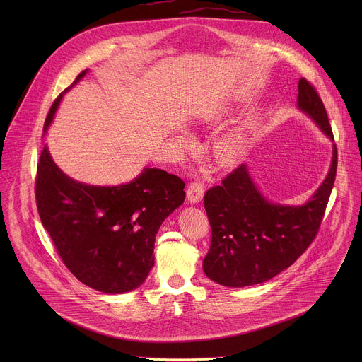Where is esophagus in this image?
Masks as SVG:
<instances>
[{
    "instance_id": "obj_1",
    "label": "esophagus",
    "mask_w": 362,
    "mask_h": 362,
    "mask_svg": "<svg viewBox=\"0 0 362 362\" xmlns=\"http://www.w3.org/2000/svg\"><path fill=\"white\" fill-rule=\"evenodd\" d=\"M204 193V183L202 180H193L190 182L189 187H187V199L192 203H196L199 200H202Z\"/></svg>"
}]
</instances>
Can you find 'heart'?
Segmentation results:
<instances>
[{
  "label": "heart",
  "mask_w": 362,
  "mask_h": 362,
  "mask_svg": "<svg viewBox=\"0 0 362 362\" xmlns=\"http://www.w3.org/2000/svg\"><path fill=\"white\" fill-rule=\"evenodd\" d=\"M180 146L183 147H187L189 146V141L186 137H180L179 140ZM236 150H238V144L233 139H223L218 146H216V156L218 159L222 162V163H229L233 160L235 154H236Z\"/></svg>",
  "instance_id": "obj_1"
}]
</instances>
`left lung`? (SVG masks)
<instances>
[{"label": "left lung", "mask_w": 362, "mask_h": 362, "mask_svg": "<svg viewBox=\"0 0 362 362\" xmlns=\"http://www.w3.org/2000/svg\"><path fill=\"white\" fill-rule=\"evenodd\" d=\"M298 107L334 140L324 103L306 78L298 84ZM334 146L329 173L302 206L268 202L256 189L245 165L230 172L221 186L204 193V209L212 229L203 271L230 288L262 284L289 268L318 235L337 176Z\"/></svg>", "instance_id": "8db88e82"}]
</instances>
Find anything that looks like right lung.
Here are the masks:
<instances>
[{
  "label": "right lung",
  "instance_id": "obj_1",
  "mask_svg": "<svg viewBox=\"0 0 362 362\" xmlns=\"http://www.w3.org/2000/svg\"><path fill=\"white\" fill-rule=\"evenodd\" d=\"M66 91L54 100L44 130ZM183 189L179 176L160 169H144L122 186H88L64 175L47 146L37 163L35 202L42 226L67 269L106 293L129 292L144 282L154 265L156 233L183 203Z\"/></svg>",
  "mask_w": 362,
  "mask_h": 362
}]
</instances>
